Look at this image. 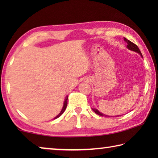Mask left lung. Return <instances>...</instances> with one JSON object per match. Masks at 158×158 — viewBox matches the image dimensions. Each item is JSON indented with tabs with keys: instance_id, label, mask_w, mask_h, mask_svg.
Returning <instances> with one entry per match:
<instances>
[{
	"instance_id": "obj_1",
	"label": "left lung",
	"mask_w": 158,
	"mask_h": 158,
	"mask_svg": "<svg viewBox=\"0 0 158 158\" xmlns=\"http://www.w3.org/2000/svg\"><path fill=\"white\" fill-rule=\"evenodd\" d=\"M124 40L127 42V47L128 48V49H130V50H132V51H134V52H137V53H140V55L141 56V57H142V55H141V53L140 50H139V47H137V44H135V43H133V42L130 41L129 40H127L126 38H125V37H124ZM93 111L95 112V114H97L98 115H100V116H101L109 117V116H106V115L102 114V113H100V112L99 111H98L97 109H93Z\"/></svg>"
}]
</instances>
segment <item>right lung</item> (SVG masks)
<instances>
[{"instance_id":"1","label":"right lung","mask_w":158,"mask_h":158,"mask_svg":"<svg viewBox=\"0 0 158 158\" xmlns=\"http://www.w3.org/2000/svg\"><path fill=\"white\" fill-rule=\"evenodd\" d=\"M67 105H68V97L66 98L65 102H64V105H63V109H62V110H61V111L60 112V114H58L56 117H55V118H54V119L57 118H58V117H59L60 116H61V115L63 114V113L64 111H65V109H66V107H67Z\"/></svg>"}]
</instances>
